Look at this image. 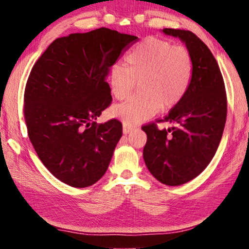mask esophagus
Returning <instances> with one entry per match:
<instances>
[{"mask_svg": "<svg viewBox=\"0 0 249 249\" xmlns=\"http://www.w3.org/2000/svg\"><path fill=\"white\" fill-rule=\"evenodd\" d=\"M133 128L130 127V126H127V125H123V133L124 134H128L129 132H132Z\"/></svg>", "mask_w": 249, "mask_h": 249, "instance_id": "obj_1", "label": "esophagus"}]
</instances>
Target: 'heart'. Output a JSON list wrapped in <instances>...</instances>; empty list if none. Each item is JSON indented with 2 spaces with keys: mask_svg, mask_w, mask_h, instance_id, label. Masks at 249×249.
Masks as SVG:
<instances>
[{
  "mask_svg": "<svg viewBox=\"0 0 249 249\" xmlns=\"http://www.w3.org/2000/svg\"><path fill=\"white\" fill-rule=\"evenodd\" d=\"M125 62L126 68L114 66L108 74L112 93L117 100L127 98L138 82L140 94L112 111L124 125H137L154 116L160 107H175L190 86L191 54L168 40L148 37L125 57Z\"/></svg>",
  "mask_w": 249,
  "mask_h": 249,
  "instance_id": "1",
  "label": "heart"
}]
</instances>
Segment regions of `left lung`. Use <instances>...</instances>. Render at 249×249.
<instances>
[{"label":"left lung","mask_w":249,"mask_h":249,"mask_svg":"<svg viewBox=\"0 0 249 249\" xmlns=\"http://www.w3.org/2000/svg\"><path fill=\"white\" fill-rule=\"evenodd\" d=\"M162 33L185 44L193 62L192 78L183 99L161 120L172 127L160 130L155 123L142 127L147 135L142 156L158 181L180 185L199 176L215 155L226 122V93L215 58L199 37L183 29Z\"/></svg>","instance_id":"8db88e82"}]
</instances>
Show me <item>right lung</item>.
I'll return each instance as SVG.
<instances>
[{
    "mask_svg": "<svg viewBox=\"0 0 249 249\" xmlns=\"http://www.w3.org/2000/svg\"><path fill=\"white\" fill-rule=\"evenodd\" d=\"M137 39L105 27L70 34L33 67L24 94L29 141L50 174L70 187H90L107 170L123 127L95 120L111 104V67Z\"/></svg>",
    "mask_w": 249,
    "mask_h": 249,
    "instance_id": "right-lung-1",
    "label": "right lung"
}]
</instances>
